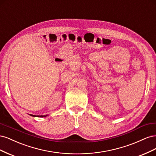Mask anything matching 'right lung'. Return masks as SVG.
<instances>
[{"label": "right lung", "mask_w": 156, "mask_h": 156, "mask_svg": "<svg viewBox=\"0 0 156 156\" xmlns=\"http://www.w3.org/2000/svg\"><path fill=\"white\" fill-rule=\"evenodd\" d=\"M29 115L31 116H33V117H46L47 116H48V115H33L31 114Z\"/></svg>", "instance_id": "obj_1"}]
</instances>
